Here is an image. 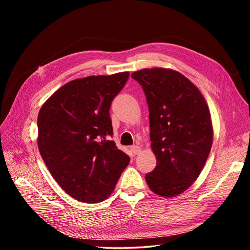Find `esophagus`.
<instances>
[{"instance_id": "1", "label": "esophagus", "mask_w": 250, "mask_h": 250, "mask_svg": "<svg viewBox=\"0 0 250 250\" xmlns=\"http://www.w3.org/2000/svg\"><path fill=\"white\" fill-rule=\"evenodd\" d=\"M130 150L133 154H139L141 152V147L137 146V145H133L130 147Z\"/></svg>"}]
</instances>
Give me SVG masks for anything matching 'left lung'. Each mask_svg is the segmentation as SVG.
I'll use <instances>...</instances> for the list:
<instances>
[{
  "label": "left lung",
  "instance_id": "left-lung-1",
  "mask_svg": "<svg viewBox=\"0 0 250 250\" xmlns=\"http://www.w3.org/2000/svg\"><path fill=\"white\" fill-rule=\"evenodd\" d=\"M131 77L146 96L156 156L146 181L155 194L174 197L197 179L208 157L213 144L208 106L199 89L176 71L144 69Z\"/></svg>",
  "mask_w": 250,
  "mask_h": 250
}]
</instances>
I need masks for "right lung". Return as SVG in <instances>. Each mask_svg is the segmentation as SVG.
<instances>
[{
	"label": "right lung",
	"instance_id": "1",
	"mask_svg": "<svg viewBox=\"0 0 250 250\" xmlns=\"http://www.w3.org/2000/svg\"><path fill=\"white\" fill-rule=\"evenodd\" d=\"M129 73L75 79L42 106L37 145L51 175L73 198L97 203L112 193L130 157L118 149L111 102Z\"/></svg>",
	"mask_w": 250,
	"mask_h": 250
}]
</instances>
